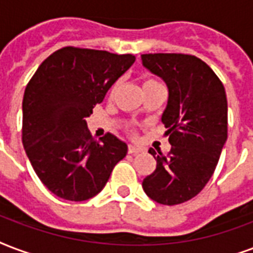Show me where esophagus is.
<instances>
[{"mask_svg": "<svg viewBox=\"0 0 253 253\" xmlns=\"http://www.w3.org/2000/svg\"><path fill=\"white\" fill-rule=\"evenodd\" d=\"M142 151L140 147H135V146H128V154H138Z\"/></svg>", "mask_w": 253, "mask_h": 253, "instance_id": "obj_1", "label": "esophagus"}]
</instances>
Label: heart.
I'll return each mask as SVG.
<instances>
[{
    "instance_id": "obj_1",
    "label": "heart",
    "mask_w": 253,
    "mask_h": 253,
    "mask_svg": "<svg viewBox=\"0 0 253 253\" xmlns=\"http://www.w3.org/2000/svg\"><path fill=\"white\" fill-rule=\"evenodd\" d=\"M158 84L157 81H154V80H151V78H148V80H146L143 82V88L148 87V86H152V84ZM118 86H119V84H114L113 88H111V94H114V92H115V90L118 88Z\"/></svg>"
}]
</instances>
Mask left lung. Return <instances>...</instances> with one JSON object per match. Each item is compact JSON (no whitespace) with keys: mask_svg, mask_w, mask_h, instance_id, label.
<instances>
[{"mask_svg":"<svg viewBox=\"0 0 253 253\" xmlns=\"http://www.w3.org/2000/svg\"><path fill=\"white\" fill-rule=\"evenodd\" d=\"M142 63L169 87L162 115L171 150L148 152L157 169L143 179L148 198L175 206L199 194L211 179L227 140L228 107L224 86L207 63L195 55L142 54Z\"/></svg>","mask_w":253,"mask_h":253,"instance_id":"left-lung-1","label":"left lung"}]
</instances>
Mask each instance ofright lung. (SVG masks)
Masks as SVG:
<instances>
[{
    "label": "right lung",
    "mask_w": 253,
    "mask_h": 253,
    "mask_svg": "<svg viewBox=\"0 0 253 253\" xmlns=\"http://www.w3.org/2000/svg\"><path fill=\"white\" fill-rule=\"evenodd\" d=\"M134 62L132 54L67 46L46 58L29 81L22 143L37 176L54 195L90 199L126 157L127 144L115 135L94 139L86 118Z\"/></svg>",
    "instance_id": "1"
}]
</instances>
